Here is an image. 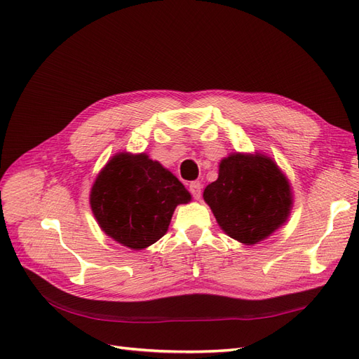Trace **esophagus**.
I'll use <instances>...</instances> for the list:
<instances>
[{
  "label": "esophagus",
  "mask_w": 359,
  "mask_h": 359,
  "mask_svg": "<svg viewBox=\"0 0 359 359\" xmlns=\"http://www.w3.org/2000/svg\"><path fill=\"white\" fill-rule=\"evenodd\" d=\"M189 190H190L191 196L194 199H199L201 194H202V184L199 181H191L190 186H189Z\"/></svg>",
  "instance_id": "1"
}]
</instances>
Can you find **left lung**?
<instances>
[{"label":"left lung","instance_id":"left-lung-1","mask_svg":"<svg viewBox=\"0 0 359 359\" xmlns=\"http://www.w3.org/2000/svg\"><path fill=\"white\" fill-rule=\"evenodd\" d=\"M203 199L222 229L247 245L278 229L292 208L287 180L262 154H232L222 160L219 178L206 186Z\"/></svg>","mask_w":359,"mask_h":359}]
</instances>
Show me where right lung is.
Segmentation results:
<instances>
[{"label":"right lung","mask_w":359,"mask_h":359,"mask_svg":"<svg viewBox=\"0 0 359 359\" xmlns=\"http://www.w3.org/2000/svg\"><path fill=\"white\" fill-rule=\"evenodd\" d=\"M190 193L148 156H115L97 177L91 210L106 235L126 247L142 250L166 233L177 205Z\"/></svg>","instance_id":"add662e5"}]
</instances>
